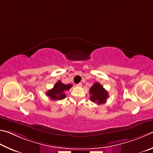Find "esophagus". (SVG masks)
<instances>
[{
    "mask_svg": "<svg viewBox=\"0 0 153 153\" xmlns=\"http://www.w3.org/2000/svg\"><path fill=\"white\" fill-rule=\"evenodd\" d=\"M76 86L78 87H82V83H81V82H80V83L76 85Z\"/></svg>",
    "mask_w": 153,
    "mask_h": 153,
    "instance_id": "esophagus-1",
    "label": "esophagus"
}]
</instances>
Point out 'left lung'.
I'll return each mask as SVG.
<instances>
[{
    "label": "left lung",
    "instance_id": "obj_1",
    "mask_svg": "<svg viewBox=\"0 0 153 153\" xmlns=\"http://www.w3.org/2000/svg\"><path fill=\"white\" fill-rule=\"evenodd\" d=\"M90 100L93 103L97 104H102L106 102L108 98V93L104 89L102 85L99 82H95L89 89Z\"/></svg>",
    "mask_w": 153,
    "mask_h": 153
}]
</instances>
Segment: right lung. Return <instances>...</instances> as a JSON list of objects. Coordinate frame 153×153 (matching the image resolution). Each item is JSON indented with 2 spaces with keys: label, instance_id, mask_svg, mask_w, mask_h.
I'll list each match as a JSON object with an SVG mask.
<instances>
[{
  "label": "right lung",
  "instance_id": "obj_1",
  "mask_svg": "<svg viewBox=\"0 0 153 153\" xmlns=\"http://www.w3.org/2000/svg\"><path fill=\"white\" fill-rule=\"evenodd\" d=\"M72 87L71 84L64 85L60 81L55 84L52 89L46 92V95L52 100H62L66 97L65 91H68Z\"/></svg>",
  "mask_w": 153,
  "mask_h": 153
}]
</instances>
